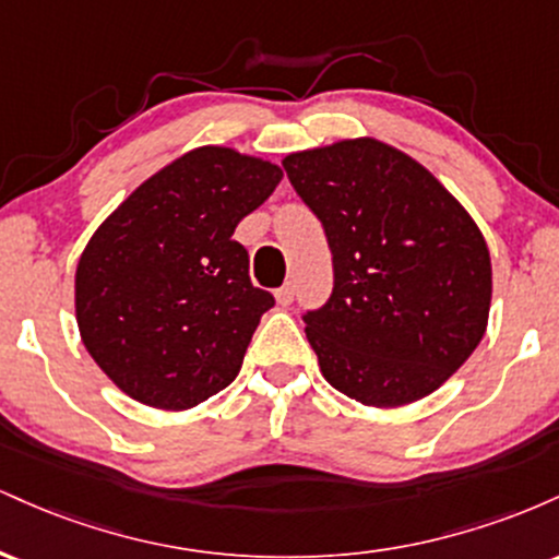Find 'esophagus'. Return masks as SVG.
I'll list each match as a JSON object with an SVG mask.
<instances>
[{
    "label": "esophagus",
    "instance_id": "obj_1",
    "mask_svg": "<svg viewBox=\"0 0 559 559\" xmlns=\"http://www.w3.org/2000/svg\"><path fill=\"white\" fill-rule=\"evenodd\" d=\"M275 299H278L281 307H288L294 301V284L288 281V284H284L281 288H275Z\"/></svg>",
    "mask_w": 559,
    "mask_h": 559
}]
</instances>
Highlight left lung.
I'll list each match as a JSON object with an SVG mask.
<instances>
[{"label":"left lung","mask_w":559,"mask_h":559,"mask_svg":"<svg viewBox=\"0 0 559 559\" xmlns=\"http://www.w3.org/2000/svg\"><path fill=\"white\" fill-rule=\"evenodd\" d=\"M284 170L333 254L329 301L301 316L325 381L368 407L428 396L489 323L491 260L473 217L376 139L297 152Z\"/></svg>","instance_id":"left-lung-1"}]
</instances>
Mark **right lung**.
Returning a JSON list of instances; mask_svg holds the SVG:
<instances>
[{
  "instance_id": "obj_1",
  "label": "right lung",
  "mask_w": 559,
  "mask_h": 559,
  "mask_svg": "<svg viewBox=\"0 0 559 559\" xmlns=\"http://www.w3.org/2000/svg\"><path fill=\"white\" fill-rule=\"evenodd\" d=\"M284 173L228 146H202L144 181L96 228L75 271L83 344L141 404L189 409L239 376L275 305L234 241Z\"/></svg>"
}]
</instances>
